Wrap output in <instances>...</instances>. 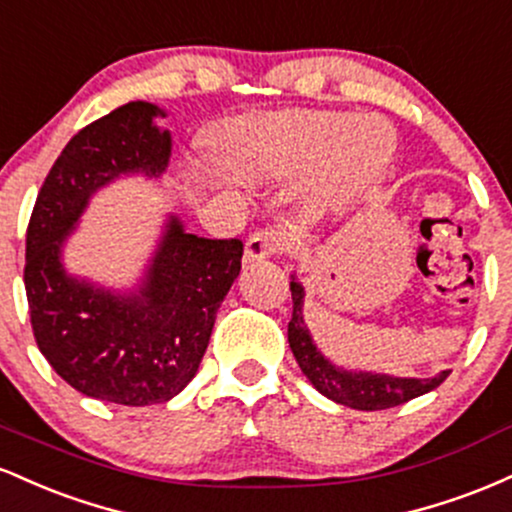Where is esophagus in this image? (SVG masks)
I'll return each mask as SVG.
<instances>
[{
  "instance_id": "obj_1",
  "label": "esophagus",
  "mask_w": 512,
  "mask_h": 512,
  "mask_svg": "<svg viewBox=\"0 0 512 512\" xmlns=\"http://www.w3.org/2000/svg\"><path fill=\"white\" fill-rule=\"evenodd\" d=\"M281 236L274 231H257L252 233L245 243V262L264 260V257H272L281 250Z\"/></svg>"
}]
</instances>
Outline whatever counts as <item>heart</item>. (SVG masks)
Wrapping results in <instances>:
<instances>
[{
  "label": "heart",
  "mask_w": 512,
  "mask_h": 512,
  "mask_svg": "<svg viewBox=\"0 0 512 512\" xmlns=\"http://www.w3.org/2000/svg\"><path fill=\"white\" fill-rule=\"evenodd\" d=\"M392 149L395 134L380 117L358 115L349 120V115L330 110H298L240 127L233 134L228 163L245 185L286 182L320 166L317 197L334 202L373 180L390 161Z\"/></svg>",
  "instance_id": "b5f03b06"
}]
</instances>
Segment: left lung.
I'll return each mask as SVG.
<instances>
[{"instance_id":"1","label":"left lung","mask_w":512,"mask_h":512,"mask_svg":"<svg viewBox=\"0 0 512 512\" xmlns=\"http://www.w3.org/2000/svg\"><path fill=\"white\" fill-rule=\"evenodd\" d=\"M291 298L293 315L289 322V346L310 385L332 402L358 411L390 409L436 390L450 375V370H440L433 378H399V375L373 373V370H346L337 366L317 349L313 334L305 325V289L296 274H291Z\"/></svg>"}]
</instances>
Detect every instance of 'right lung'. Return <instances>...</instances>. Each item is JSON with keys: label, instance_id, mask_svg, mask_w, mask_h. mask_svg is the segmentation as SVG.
I'll return each instance as SVG.
<instances>
[{"label": "right lung", "instance_id": "right-lung-1", "mask_svg": "<svg viewBox=\"0 0 512 512\" xmlns=\"http://www.w3.org/2000/svg\"><path fill=\"white\" fill-rule=\"evenodd\" d=\"M161 117L158 105L129 101L74 134L26 233L23 284L40 354L81 395L125 407L168 402L195 378L243 257L240 240L199 238L168 214L132 289L67 272L64 245L91 199L120 178L166 173L173 137Z\"/></svg>", "mask_w": 512, "mask_h": 512}]
</instances>
